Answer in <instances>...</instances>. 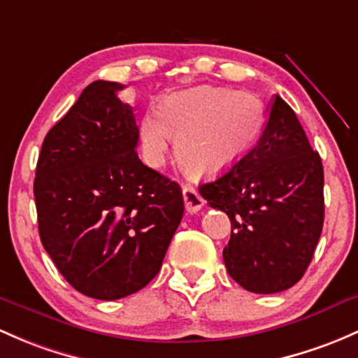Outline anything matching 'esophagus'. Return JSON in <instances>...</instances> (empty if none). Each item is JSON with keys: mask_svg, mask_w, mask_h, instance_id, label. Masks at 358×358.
I'll return each mask as SVG.
<instances>
[{"mask_svg": "<svg viewBox=\"0 0 358 358\" xmlns=\"http://www.w3.org/2000/svg\"><path fill=\"white\" fill-rule=\"evenodd\" d=\"M183 202H185L187 213L190 214L197 213V210L204 208V199H202V195L199 194L197 189H194L190 185L183 187Z\"/></svg>", "mask_w": 358, "mask_h": 358, "instance_id": "34e87169", "label": "esophagus"}]
</instances>
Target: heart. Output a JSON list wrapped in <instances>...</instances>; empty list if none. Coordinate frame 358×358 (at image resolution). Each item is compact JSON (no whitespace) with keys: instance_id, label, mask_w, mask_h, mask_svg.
Instances as JSON below:
<instances>
[{"instance_id":"heart-1","label":"heart","mask_w":358,"mask_h":358,"mask_svg":"<svg viewBox=\"0 0 358 358\" xmlns=\"http://www.w3.org/2000/svg\"><path fill=\"white\" fill-rule=\"evenodd\" d=\"M264 110L254 94L202 85L169 94L157 113H145L138 138L145 161L159 166L176 138V157L194 176L214 175L235 166L254 148Z\"/></svg>"}]
</instances>
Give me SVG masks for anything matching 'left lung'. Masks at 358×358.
Here are the masks:
<instances>
[{
  "instance_id": "8db88e82",
  "label": "left lung",
  "mask_w": 358,
  "mask_h": 358,
  "mask_svg": "<svg viewBox=\"0 0 358 358\" xmlns=\"http://www.w3.org/2000/svg\"><path fill=\"white\" fill-rule=\"evenodd\" d=\"M324 171L295 111L274 96L261 138L224 175L199 187L228 214L229 276L252 293H278L303 276L324 223Z\"/></svg>"
}]
</instances>
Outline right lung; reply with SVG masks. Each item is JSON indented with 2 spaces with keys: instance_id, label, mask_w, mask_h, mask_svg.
I'll return each mask as SVG.
<instances>
[{
  "instance_id": "obj_1",
  "label": "right lung",
  "mask_w": 358,
  "mask_h": 358,
  "mask_svg": "<svg viewBox=\"0 0 358 358\" xmlns=\"http://www.w3.org/2000/svg\"><path fill=\"white\" fill-rule=\"evenodd\" d=\"M125 85L96 80L48 131L34 197L44 248L59 273L90 299L118 300L159 273L183 216L176 182L137 154Z\"/></svg>"
}]
</instances>
